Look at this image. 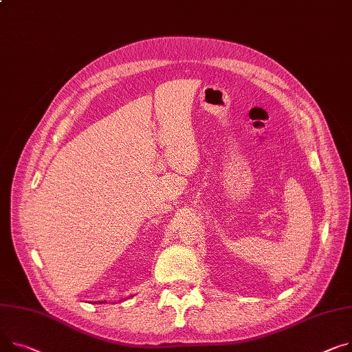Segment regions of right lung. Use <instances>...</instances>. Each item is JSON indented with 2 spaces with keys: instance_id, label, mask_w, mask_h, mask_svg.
<instances>
[{
  "instance_id": "obj_1",
  "label": "right lung",
  "mask_w": 352,
  "mask_h": 352,
  "mask_svg": "<svg viewBox=\"0 0 352 352\" xmlns=\"http://www.w3.org/2000/svg\"><path fill=\"white\" fill-rule=\"evenodd\" d=\"M100 302H102V301H100ZM104 302H106V301H104Z\"/></svg>"
}]
</instances>
